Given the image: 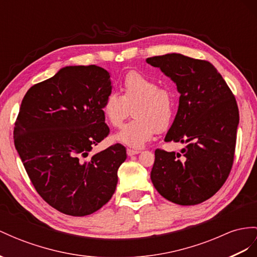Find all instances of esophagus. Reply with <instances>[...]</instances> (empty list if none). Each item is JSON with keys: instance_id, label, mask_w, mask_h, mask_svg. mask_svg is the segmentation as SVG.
Listing matches in <instances>:
<instances>
[{"instance_id": "34e87169", "label": "esophagus", "mask_w": 257, "mask_h": 257, "mask_svg": "<svg viewBox=\"0 0 257 257\" xmlns=\"http://www.w3.org/2000/svg\"><path fill=\"white\" fill-rule=\"evenodd\" d=\"M140 151L139 150H133V149H127V154L128 156H133L136 154H139Z\"/></svg>"}]
</instances>
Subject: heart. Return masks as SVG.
Masks as SVG:
<instances>
[{"label":"heart","mask_w":257,"mask_h":257,"mask_svg":"<svg viewBox=\"0 0 257 257\" xmlns=\"http://www.w3.org/2000/svg\"><path fill=\"white\" fill-rule=\"evenodd\" d=\"M121 95L109 92L102 110L106 120L119 128L133 107L135 119L128 122L116 139L129 147L141 148L159 131L168 129L174 114V97L167 88L138 71H129L121 82Z\"/></svg>","instance_id":"1"}]
</instances>
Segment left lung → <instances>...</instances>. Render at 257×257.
<instances>
[{
  "instance_id": "1",
  "label": "left lung",
  "mask_w": 257,
  "mask_h": 257,
  "mask_svg": "<svg viewBox=\"0 0 257 257\" xmlns=\"http://www.w3.org/2000/svg\"><path fill=\"white\" fill-rule=\"evenodd\" d=\"M147 63L177 85L179 107L165 141L186 144L180 153L155 151L151 180L170 202L200 204L218 191L232 167L239 124L234 95L207 61L172 53Z\"/></svg>"
}]
</instances>
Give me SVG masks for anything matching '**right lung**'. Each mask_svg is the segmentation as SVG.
I'll return each instance as SVG.
<instances>
[{"instance_id":"1","label":"right lung","mask_w":257,"mask_h":257,"mask_svg":"<svg viewBox=\"0 0 257 257\" xmlns=\"http://www.w3.org/2000/svg\"><path fill=\"white\" fill-rule=\"evenodd\" d=\"M110 75L95 65L66 66L24 96L14 128L17 152L37 192L66 215L96 212L113 196L126 148L90 155L106 138L102 106Z\"/></svg>"}]
</instances>
